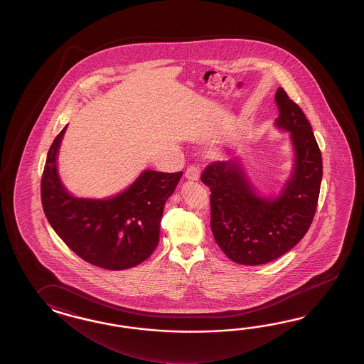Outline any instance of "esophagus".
I'll return each instance as SVG.
<instances>
[{
	"instance_id": "1",
	"label": "esophagus",
	"mask_w": 364,
	"mask_h": 364,
	"mask_svg": "<svg viewBox=\"0 0 364 364\" xmlns=\"http://www.w3.org/2000/svg\"><path fill=\"white\" fill-rule=\"evenodd\" d=\"M185 176L186 178L190 179V181H199V177H200L199 168L195 165H188L186 169Z\"/></svg>"
}]
</instances>
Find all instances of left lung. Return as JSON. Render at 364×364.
<instances>
[{
    "label": "left lung",
    "mask_w": 364,
    "mask_h": 364,
    "mask_svg": "<svg viewBox=\"0 0 364 364\" xmlns=\"http://www.w3.org/2000/svg\"><path fill=\"white\" fill-rule=\"evenodd\" d=\"M276 126L290 132L295 164L277 198H263L238 159L209 164L201 182L210 190V229L218 247L235 263H269L302 240L316 212L323 159L302 109L284 88L276 92Z\"/></svg>",
    "instance_id": "1"
}]
</instances>
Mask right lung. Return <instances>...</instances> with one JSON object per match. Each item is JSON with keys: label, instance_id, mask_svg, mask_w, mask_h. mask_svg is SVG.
Instances as JSON below:
<instances>
[{"label": "right lung", "instance_id": "obj_1", "mask_svg": "<svg viewBox=\"0 0 364 364\" xmlns=\"http://www.w3.org/2000/svg\"><path fill=\"white\" fill-rule=\"evenodd\" d=\"M65 130L66 126L49 148L41 177V203L49 224L87 263L122 271L144 262L159 245L164 207L182 171H144L113 198H74L62 186L55 164Z\"/></svg>", "mask_w": 364, "mask_h": 364}]
</instances>
